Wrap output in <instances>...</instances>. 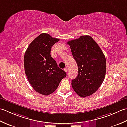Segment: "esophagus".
<instances>
[{
    "instance_id": "esophagus-1",
    "label": "esophagus",
    "mask_w": 127,
    "mask_h": 127,
    "mask_svg": "<svg viewBox=\"0 0 127 127\" xmlns=\"http://www.w3.org/2000/svg\"><path fill=\"white\" fill-rule=\"evenodd\" d=\"M64 71H65L66 72H67V71H68V68H67V67H66V68H64Z\"/></svg>"
}]
</instances>
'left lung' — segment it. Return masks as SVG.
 Returning <instances> with one entry per match:
<instances>
[{
  "label": "left lung",
  "mask_w": 127,
  "mask_h": 127,
  "mask_svg": "<svg viewBox=\"0 0 127 127\" xmlns=\"http://www.w3.org/2000/svg\"><path fill=\"white\" fill-rule=\"evenodd\" d=\"M78 67V76L72 81L74 91L82 97L99 89L105 79L106 61L96 42L89 35H82L67 43Z\"/></svg>",
  "instance_id": "1"
}]
</instances>
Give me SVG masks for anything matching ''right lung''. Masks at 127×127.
Returning <instances> with one entry per match:
<instances>
[{
	"mask_svg": "<svg viewBox=\"0 0 127 127\" xmlns=\"http://www.w3.org/2000/svg\"><path fill=\"white\" fill-rule=\"evenodd\" d=\"M58 41L42 33L31 42L25 54V71L28 81L35 91L43 95L55 92L66 76L50 55L51 46Z\"/></svg>",
	"mask_w": 127,
	"mask_h": 127,
	"instance_id": "obj_1",
	"label": "right lung"
}]
</instances>
